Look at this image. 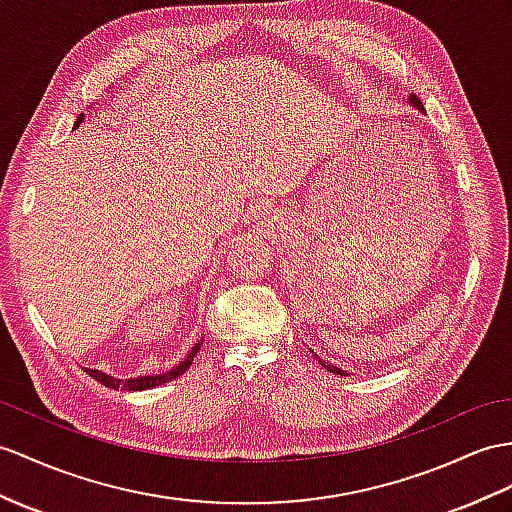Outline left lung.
Returning <instances> with one entry per match:
<instances>
[{
  "label": "left lung",
  "mask_w": 512,
  "mask_h": 512,
  "mask_svg": "<svg viewBox=\"0 0 512 512\" xmlns=\"http://www.w3.org/2000/svg\"><path fill=\"white\" fill-rule=\"evenodd\" d=\"M410 106H413V108H417L419 112H423V104L419 102V97H415V95H410ZM315 358H317V363L321 365V367H326L330 373H336V376H350V373H347V371H343L341 367H334V365H330V363H326V360H323V358H319L317 354H315Z\"/></svg>",
  "instance_id": "1"
}]
</instances>
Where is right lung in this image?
<instances>
[{
    "label": "right lung",
    "mask_w": 512,
    "mask_h": 512,
    "mask_svg": "<svg viewBox=\"0 0 512 512\" xmlns=\"http://www.w3.org/2000/svg\"><path fill=\"white\" fill-rule=\"evenodd\" d=\"M82 121H84V112L76 119V123H73V130H76ZM202 343H204V339L197 341V343L191 347V350H189V354H186L176 367H171V369L165 371V373H154V376L117 378V376H110V373H104V371H99V369H86V371H89L91 378H95L97 382H102L104 386H108V389H115V391H119V389H123V391L154 389V386H160V384H165V382H169V380H173V378L182 376V373L191 367L193 358H195V354L199 352V347H202Z\"/></svg>",
    "instance_id": "add662e5"
}]
</instances>
